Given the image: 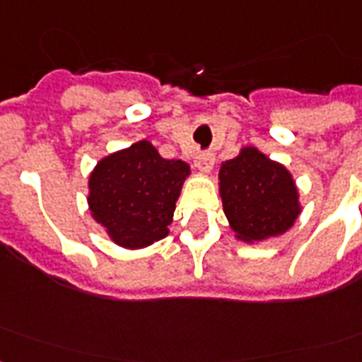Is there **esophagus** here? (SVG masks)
I'll return each instance as SVG.
<instances>
[{"instance_id": "obj_1", "label": "esophagus", "mask_w": 362, "mask_h": 362, "mask_svg": "<svg viewBox=\"0 0 362 362\" xmlns=\"http://www.w3.org/2000/svg\"><path fill=\"white\" fill-rule=\"evenodd\" d=\"M195 167H197L201 173H210L212 167H214V153L199 152L197 156H195Z\"/></svg>"}]
</instances>
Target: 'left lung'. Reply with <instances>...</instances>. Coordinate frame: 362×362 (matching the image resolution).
<instances>
[{"instance_id":"1","label":"left lung","mask_w":362,"mask_h":362,"mask_svg":"<svg viewBox=\"0 0 362 362\" xmlns=\"http://www.w3.org/2000/svg\"><path fill=\"white\" fill-rule=\"evenodd\" d=\"M221 204L235 231L246 244L280 237L303 212L300 193L286 165L255 146H244L218 173Z\"/></svg>"}]
</instances>
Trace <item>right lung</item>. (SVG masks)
Here are the masks:
<instances>
[{"mask_svg": "<svg viewBox=\"0 0 362 362\" xmlns=\"http://www.w3.org/2000/svg\"><path fill=\"white\" fill-rule=\"evenodd\" d=\"M189 163L165 159L150 141L105 156L88 178V209L115 244L142 250L169 235Z\"/></svg>", "mask_w": 362, "mask_h": 362, "instance_id": "add662e5", "label": "right lung"}]
</instances>
